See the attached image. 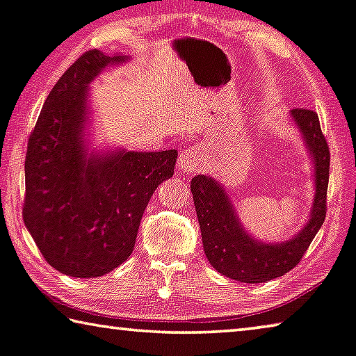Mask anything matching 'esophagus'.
<instances>
[{
  "instance_id": "obj_1",
  "label": "esophagus",
  "mask_w": 356,
  "mask_h": 356,
  "mask_svg": "<svg viewBox=\"0 0 356 356\" xmlns=\"http://www.w3.org/2000/svg\"><path fill=\"white\" fill-rule=\"evenodd\" d=\"M204 160V150L200 145H192L180 153L179 168L182 171H196L201 168Z\"/></svg>"
}]
</instances>
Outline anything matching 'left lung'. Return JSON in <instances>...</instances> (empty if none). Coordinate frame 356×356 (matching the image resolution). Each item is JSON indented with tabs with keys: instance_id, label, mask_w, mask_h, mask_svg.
<instances>
[{
	"instance_id": "left-lung-1",
	"label": "left lung",
	"mask_w": 356,
	"mask_h": 356,
	"mask_svg": "<svg viewBox=\"0 0 356 356\" xmlns=\"http://www.w3.org/2000/svg\"><path fill=\"white\" fill-rule=\"evenodd\" d=\"M296 121L307 147L314 155L316 193L309 224L293 240L281 245H262L241 229L224 188L203 174L190 182L206 257L217 272L243 283H264L283 277L302 261L326 217V193L330 182V147L321 132L316 111L294 108Z\"/></svg>"
}]
</instances>
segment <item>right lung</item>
Returning a JSON list of instances; mask_svg holds the SVG:
<instances>
[{"label": "right lung", "mask_w": 356, "mask_h": 356, "mask_svg": "<svg viewBox=\"0 0 356 356\" xmlns=\"http://www.w3.org/2000/svg\"><path fill=\"white\" fill-rule=\"evenodd\" d=\"M123 60L97 49L79 56L47 95L26 145L24 222L46 262L70 277H102L131 256L148 201L176 166V150L86 156L88 84Z\"/></svg>", "instance_id": "right-lung-1"}]
</instances>
